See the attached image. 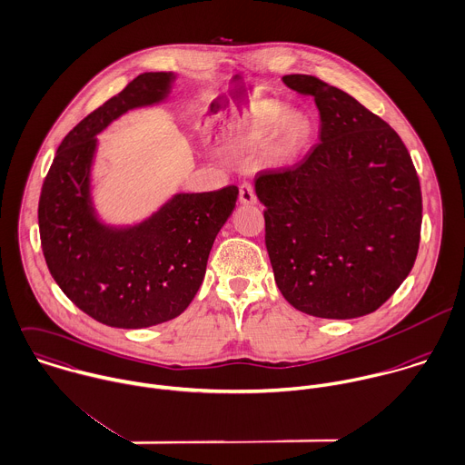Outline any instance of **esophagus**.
<instances>
[{
	"instance_id": "obj_1",
	"label": "esophagus",
	"mask_w": 465,
	"mask_h": 465,
	"mask_svg": "<svg viewBox=\"0 0 465 465\" xmlns=\"http://www.w3.org/2000/svg\"><path fill=\"white\" fill-rule=\"evenodd\" d=\"M238 198H240V203H243V205H252V203H256V194H254L252 185H251V183L240 185V194H238Z\"/></svg>"
}]
</instances>
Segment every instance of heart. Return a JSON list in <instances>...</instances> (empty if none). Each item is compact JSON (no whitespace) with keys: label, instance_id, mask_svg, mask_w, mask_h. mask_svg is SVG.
Segmentation results:
<instances>
[{"label":"heart","instance_id":"b5f03b06","mask_svg":"<svg viewBox=\"0 0 465 465\" xmlns=\"http://www.w3.org/2000/svg\"><path fill=\"white\" fill-rule=\"evenodd\" d=\"M309 117L298 110H285L276 101H256L234 115L225 144L236 153H254L267 146L276 163H289L309 143Z\"/></svg>","mask_w":465,"mask_h":465}]
</instances>
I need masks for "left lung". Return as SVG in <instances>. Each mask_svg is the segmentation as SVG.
I'll return each mask as SVG.
<instances>
[{
    "instance_id": "8db88e82",
    "label": "left lung",
    "mask_w": 465,
    "mask_h": 465,
    "mask_svg": "<svg viewBox=\"0 0 465 465\" xmlns=\"http://www.w3.org/2000/svg\"><path fill=\"white\" fill-rule=\"evenodd\" d=\"M319 144L292 169L263 171L265 245L283 298L309 315L353 319L379 309L413 269L422 194L404 143L346 92L312 75Z\"/></svg>"
}]
</instances>
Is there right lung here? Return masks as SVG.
<instances>
[{
  "label": "right lung",
  "mask_w": 465,
  "mask_h": 465,
  "mask_svg": "<svg viewBox=\"0 0 465 465\" xmlns=\"http://www.w3.org/2000/svg\"><path fill=\"white\" fill-rule=\"evenodd\" d=\"M174 79L173 72L143 74L83 119L57 148L41 189L37 218L48 271L75 307L108 326H155L187 309L214 238L236 207V185L174 193L132 225L108 223L95 207L97 135L132 110L167 103Z\"/></svg>",
  "instance_id": "1"
}]
</instances>
